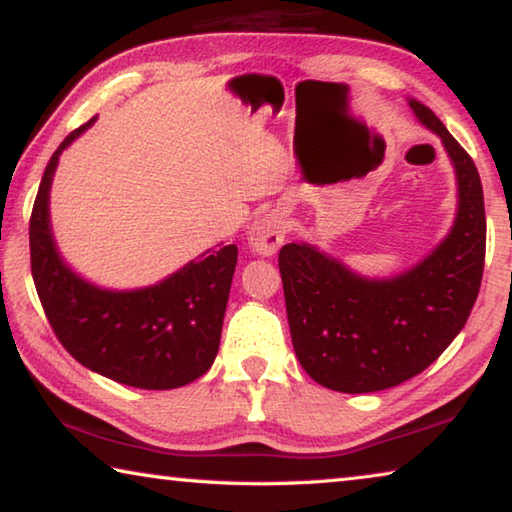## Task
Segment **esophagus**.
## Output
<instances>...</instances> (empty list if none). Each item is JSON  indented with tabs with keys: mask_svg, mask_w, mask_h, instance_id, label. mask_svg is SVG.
Wrapping results in <instances>:
<instances>
[{
	"mask_svg": "<svg viewBox=\"0 0 512 512\" xmlns=\"http://www.w3.org/2000/svg\"><path fill=\"white\" fill-rule=\"evenodd\" d=\"M284 237H287V214L282 210H271L255 221L248 244L253 253L268 257L277 253V248L284 244Z\"/></svg>",
	"mask_w": 512,
	"mask_h": 512,
	"instance_id": "obj_1",
	"label": "esophagus"
}]
</instances>
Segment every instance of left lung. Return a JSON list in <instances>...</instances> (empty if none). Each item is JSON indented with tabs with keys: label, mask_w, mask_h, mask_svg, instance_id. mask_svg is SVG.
<instances>
[{
	"label": "left lung",
	"mask_w": 512,
	"mask_h": 512,
	"mask_svg": "<svg viewBox=\"0 0 512 512\" xmlns=\"http://www.w3.org/2000/svg\"><path fill=\"white\" fill-rule=\"evenodd\" d=\"M422 126L443 140L456 171L458 210L449 235L400 275L372 280L309 244L282 246L293 350L320 386L375 393L420 375L465 327L479 296L485 210L479 171L443 121L409 99Z\"/></svg>",
	"instance_id": "1"
}]
</instances>
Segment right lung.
Here are the masks:
<instances>
[{
	"mask_svg": "<svg viewBox=\"0 0 512 512\" xmlns=\"http://www.w3.org/2000/svg\"><path fill=\"white\" fill-rule=\"evenodd\" d=\"M88 124L69 133L42 176L29 221L31 273L51 329L72 357L99 375L144 391L192 384L216 359L237 246L207 248L153 287L101 289L60 257L49 221L58 158Z\"/></svg>",
	"mask_w": 512,
	"mask_h": 512,
	"instance_id": "add662e5",
	"label": "right lung"
}]
</instances>
